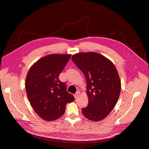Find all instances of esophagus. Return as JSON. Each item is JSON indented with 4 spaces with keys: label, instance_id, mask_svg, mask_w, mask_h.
<instances>
[{
    "label": "esophagus",
    "instance_id": "34e87169",
    "mask_svg": "<svg viewBox=\"0 0 149 149\" xmlns=\"http://www.w3.org/2000/svg\"><path fill=\"white\" fill-rule=\"evenodd\" d=\"M80 94H81V93H80V91H77V93H76L74 96V97L76 99V98H77L78 97H79V96L80 95Z\"/></svg>",
    "mask_w": 149,
    "mask_h": 149
}]
</instances>
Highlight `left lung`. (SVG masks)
Masks as SVG:
<instances>
[{
  "label": "left lung",
  "mask_w": 149,
  "mask_h": 149,
  "mask_svg": "<svg viewBox=\"0 0 149 149\" xmlns=\"http://www.w3.org/2000/svg\"><path fill=\"white\" fill-rule=\"evenodd\" d=\"M72 60L86 79L88 105L82 109L87 119L99 121L107 117L115 106L121 92L118 72L111 60L96 52H81Z\"/></svg>",
  "instance_id": "1"
}]
</instances>
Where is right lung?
Segmentation results:
<instances>
[{
	"label": "right lung",
	"mask_w": 149,
	"mask_h": 149,
	"mask_svg": "<svg viewBox=\"0 0 149 149\" xmlns=\"http://www.w3.org/2000/svg\"><path fill=\"white\" fill-rule=\"evenodd\" d=\"M70 54H49L41 57L30 67L26 78V94L35 113L45 121H54L62 116L68 102L74 101L59 74Z\"/></svg>",
	"instance_id": "right-lung-1"
}]
</instances>
